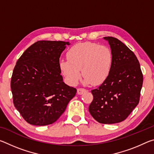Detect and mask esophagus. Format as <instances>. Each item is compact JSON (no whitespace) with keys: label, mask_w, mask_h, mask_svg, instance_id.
I'll list each match as a JSON object with an SVG mask.
<instances>
[{"label":"esophagus","mask_w":154,"mask_h":154,"mask_svg":"<svg viewBox=\"0 0 154 154\" xmlns=\"http://www.w3.org/2000/svg\"><path fill=\"white\" fill-rule=\"evenodd\" d=\"M85 92H86V90L84 89V88H78L77 89V94L79 95L83 94Z\"/></svg>","instance_id":"1"}]
</instances>
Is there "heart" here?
I'll return each mask as SVG.
<instances>
[{
	"label": "heart",
	"mask_w": 154,
	"mask_h": 154,
	"mask_svg": "<svg viewBox=\"0 0 154 154\" xmlns=\"http://www.w3.org/2000/svg\"><path fill=\"white\" fill-rule=\"evenodd\" d=\"M68 60L59 62L60 71L70 85H76L81 77L85 84L99 85L108 77L113 64V53L108 47L93 43L72 46L66 54Z\"/></svg>",
	"instance_id": "obj_1"
}]
</instances>
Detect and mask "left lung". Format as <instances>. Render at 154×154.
I'll list each match as a JSON object with an SVG mask.
<instances>
[{"label":"left lung","instance_id":"1","mask_svg":"<svg viewBox=\"0 0 154 154\" xmlns=\"http://www.w3.org/2000/svg\"><path fill=\"white\" fill-rule=\"evenodd\" d=\"M103 38L110 45L113 64L106 79L91 91L94 98L89 111L99 123L111 124L126 119L139 104L143 77L133 52L118 38Z\"/></svg>","mask_w":154,"mask_h":154}]
</instances>
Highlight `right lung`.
I'll list each match as a JSON object with an SVG mask.
<instances>
[{"label":"right lung","instance_id":"1","mask_svg":"<svg viewBox=\"0 0 154 154\" xmlns=\"http://www.w3.org/2000/svg\"><path fill=\"white\" fill-rule=\"evenodd\" d=\"M69 42L38 41L26 50L13 71L15 107L28 124L46 126L58 119L77 90L65 84L60 57Z\"/></svg>","mask_w":154,"mask_h":154}]
</instances>
